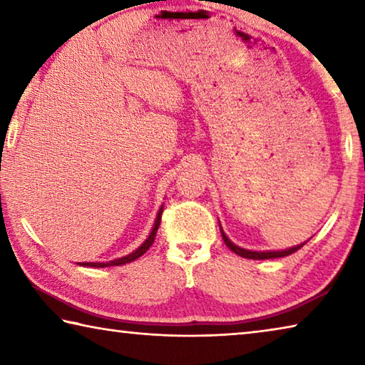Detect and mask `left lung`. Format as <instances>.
<instances>
[{"instance_id": "obj_1", "label": "left lung", "mask_w": 365, "mask_h": 365, "mask_svg": "<svg viewBox=\"0 0 365 365\" xmlns=\"http://www.w3.org/2000/svg\"><path fill=\"white\" fill-rule=\"evenodd\" d=\"M220 233H222V238H224L225 245L230 248L235 255L242 256V257H246V259H275V257H285V256H289L293 255V252H296L298 250H301L302 246H304L306 243H302L299 246H294V248H289V250H285V251H248V250H243V248H238L237 245H233L230 240H228L225 237L224 230L220 228Z\"/></svg>"}]
</instances>
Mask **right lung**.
<instances>
[{
  "mask_svg": "<svg viewBox=\"0 0 365 365\" xmlns=\"http://www.w3.org/2000/svg\"><path fill=\"white\" fill-rule=\"evenodd\" d=\"M160 215H163V207L159 209L158 212V217L156 222H154V227L150 233V237L145 240V243L140 246L138 250H135L133 252H130L128 256H123L120 259H114V261H109V262H82L80 265H86V267H109V265H122V264H127V262H132L135 259L140 257L141 255H145V252L150 250V246L154 243V238H156V233H158V228L160 225Z\"/></svg>",
  "mask_w": 365,
  "mask_h": 365,
  "instance_id": "add662e5",
  "label": "right lung"
}]
</instances>
